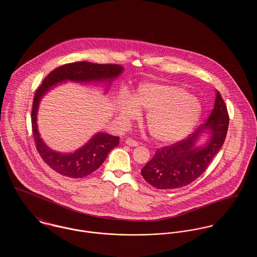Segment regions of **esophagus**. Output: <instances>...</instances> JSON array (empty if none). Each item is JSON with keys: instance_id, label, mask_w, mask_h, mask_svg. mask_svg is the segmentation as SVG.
<instances>
[{"instance_id": "esophagus-1", "label": "esophagus", "mask_w": 257, "mask_h": 257, "mask_svg": "<svg viewBox=\"0 0 257 257\" xmlns=\"http://www.w3.org/2000/svg\"><path fill=\"white\" fill-rule=\"evenodd\" d=\"M125 143H126V145L129 146V147H138V146H139V143H138L137 141L133 140V139H131V138H128V139L125 141Z\"/></svg>"}]
</instances>
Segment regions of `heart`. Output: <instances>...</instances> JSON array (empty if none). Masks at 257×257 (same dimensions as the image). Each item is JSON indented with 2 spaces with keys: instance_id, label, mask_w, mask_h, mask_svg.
Masks as SVG:
<instances>
[{
  "instance_id": "obj_1",
  "label": "heart",
  "mask_w": 257,
  "mask_h": 257,
  "mask_svg": "<svg viewBox=\"0 0 257 257\" xmlns=\"http://www.w3.org/2000/svg\"><path fill=\"white\" fill-rule=\"evenodd\" d=\"M147 111L146 124L160 143H174L189 134L200 115V106L183 88L147 83L138 87L132 98L123 97L117 106L120 122L127 125Z\"/></svg>"
}]
</instances>
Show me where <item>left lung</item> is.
I'll return each mask as SVG.
<instances>
[{
	"label": "left lung",
	"mask_w": 257,
	"mask_h": 257,
	"mask_svg": "<svg viewBox=\"0 0 257 257\" xmlns=\"http://www.w3.org/2000/svg\"><path fill=\"white\" fill-rule=\"evenodd\" d=\"M228 124L225 103L220 92L216 91L214 109L207 121L182 141L157 149L153 158L141 171L143 177L147 183L161 190L181 188L192 183L207 169L220 151ZM205 130L209 133L208 143L197 147L196 143Z\"/></svg>",
	"instance_id": "1"
}]
</instances>
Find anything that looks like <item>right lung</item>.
<instances>
[{
  "label": "right lung",
  "instance_id": "1",
  "mask_svg": "<svg viewBox=\"0 0 257 257\" xmlns=\"http://www.w3.org/2000/svg\"><path fill=\"white\" fill-rule=\"evenodd\" d=\"M123 72L118 64H98L87 61L66 63L57 67L43 80L37 88L32 109V128L36 147L42 160L52 170L70 178H82L96 171L107 158L110 150L118 146L119 137L100 132L73 153H60L47 147L37 130V114L40 100L59 83L110 82Z\"/></svg>",
  "mask_w": 257,
  "mask_h": 257
}]
</instances>
